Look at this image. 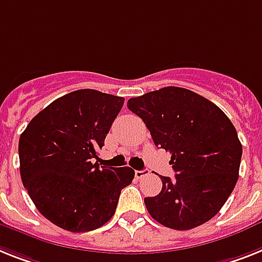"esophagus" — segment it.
<instances>
[{
  "mask_svg": "<svg viewBox=\"0 0 262 262\" xmlns=\"http://www.w3.org/2000/svg\"><path fill=\"white\" fill-rule=\"evenodd\" d=\"M148 174H150V171H148V170H146V168H144V170H136L135 178L140 179V178H143V177H146V175H148Z\"/></svg>",
  "mask_w": 262,
  "mask_h": 262,
  "instance_id": "esophagus-1",
  "label": "esophagus"
}]
</instances>
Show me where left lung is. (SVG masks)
<instances>
[{
	"mask_svg": "<svg viewBox=\"0 0 262 262\" xmlns=\"http://www.w3.org/2000/svg\"><path fill=\"white\" fill-rule=\"evenodd\" d=\"M155 146L171 154L175 179L161 177L162 190L144 198L155 221L190 230L221 210L238 179L243 146L221 108L193 91L165 87L131 97Z\"/></svg>",
	"mask_w": 262,
	"mask_h": 262,
	"instance_id": "obj_1",
	"label": "left lung"
}]
</instances>
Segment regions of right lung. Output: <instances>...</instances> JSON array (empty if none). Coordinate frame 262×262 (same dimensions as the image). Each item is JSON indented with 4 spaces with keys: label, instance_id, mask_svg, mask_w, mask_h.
<instances>
[{
    "label": "right lung",
    "instance_id": "add662e5",
    "mask_svg": "<svg viewBox=\"0 0 262 262\" xmlns=\"http://www.w3.org/2000/svg\"><path fill=\"white\" fill-rule=\"evenodd\" d=\"M124 99L95 90L58 97L34 116L18 142L19 174L47 220L73 233L100 228L133 182L131 167L92 163Z\"/></svg>",
    "mask_w": 262,
    "mask_h": 262
}]
</instances>
